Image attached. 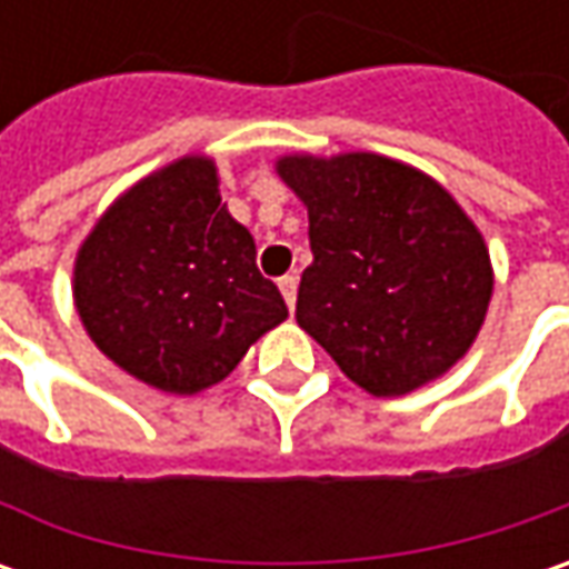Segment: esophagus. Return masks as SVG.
<instances>
[{
	"instance_id": "34e87169",
	"label": "esophagus",
	"mask_w": 569,
	"mask_h": 569,
	"mask_svg": "<svg viewBox=\"0 0 569 569\" xmlns=\"http://www.w3.org/2000/svg\"><path fill=\"white\" fill-rule=\"evenodd\" d=\"M278 288H281V295H284V303L295 310L297 303V274H284V278H278Z\"/></svg>"
}]
</instances>
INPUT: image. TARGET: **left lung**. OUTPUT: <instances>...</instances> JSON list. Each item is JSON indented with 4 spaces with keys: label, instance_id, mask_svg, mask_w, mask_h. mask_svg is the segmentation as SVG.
Masks as SVG:
<instances>
[{
    "label": "left lung",
    "instance_id": "obj_1",
    "mask_svg": "<svg viewBox=\"0 0 569 569\" xmlns=\"http://www.w3.org/2000/svg\"><path fill=\"white\" fill-rule=\"evenodd\" d=\"M274 173L310 218L297 322L348 380L392 399L466 358L488 317L493 266L447 189L373 151L281 154Z\"/></svg>",
    "mask_w": 569,
    "mask_h": 569
}]
</instances>
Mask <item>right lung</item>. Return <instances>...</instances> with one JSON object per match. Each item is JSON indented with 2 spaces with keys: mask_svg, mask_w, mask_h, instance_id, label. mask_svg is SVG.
I'll list each match as a JSON object with an SVG mask.
<instances>
[{
  "mask_svg": "<svg viewBox=\"0 0 569 569\" xmlns=\"http://www.w3.org/2000/svg\"><path fill=\"white\" fill-rule=\"evenodd\" d=\"M218 183L214 158L183 154L120 192L76 252L84 332L129 377L173 396L224 380L288 319Z\"/></svg>",
  "mask_w": 569,
  "mask_h": 569,
  "instance_id": "obj_1",
  "label": "right lung"
}]
</instances>
